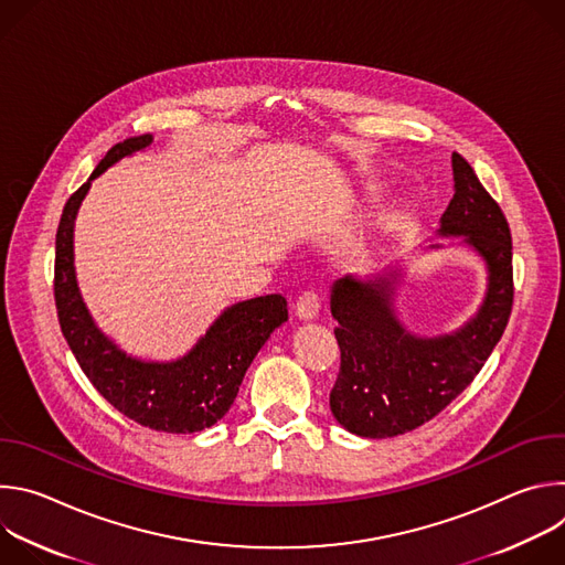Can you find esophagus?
<instances>
[{
  "mask_svg": "<svg viewBox=\"0 0 565 565\" xmlns=\"http://www.w3.org/2000/svg\"><path fill=\"white\" fill-rule=\"evenodd\" d=\"M321 310V297L317 290H303L299 297H297V303H295V312L301 317V319H315Z\"/></svg>",
  "mask_w": 565,
  "mask_h": 565,
  "instance_id": "obj_1",
  "label": "esophagus"
}]
</instances>
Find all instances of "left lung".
<instances>
[{"instance_id":"obj_1","label":"left lung","mask_w":565,"mask_h":565,"mask_svg":"<svg viewBox=\"0 0 565 565\" xmlns=\"http://www.w3.org/2000/svg\"><path fill=\"white\" fill-rule=\"evenodd\" d=\"M451 168L456 192L440 234H465L488 262V297L458 333L420 340L395 319L391 281L340 279L331 295L340 347L331 412L351 434L391 438L429 423L473 382L505 333L514 303L510 225L460 153Z\"/></svg>"}]
</instances>
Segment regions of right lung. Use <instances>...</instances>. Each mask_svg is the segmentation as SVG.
I'll list each match as a JSON object with an SVG mask.
<instances>
[{
	"mask_svg": "<svg viewBox=\"0 0 565 565\" xmlns=\"http://www.w3.org/2000/svg\"><path fill=\"white\" fill-rule=\"evenodd\" d=\"M149 142L151 136L145 134L114 145L92 179ZM92 179L66 201L55 234L53 295L62 335L89 382L129 420L168 434L207 429L227 414L255 355L288 319V301L266 295L234 303L185 358L172 364L127 358L94 327L73 273V221Z\"/></svg>",
	"mask_w": 565,
	"mask_h": 565,
	"instance_id": "1",
	"label": "right lung"
}]
</instances>
